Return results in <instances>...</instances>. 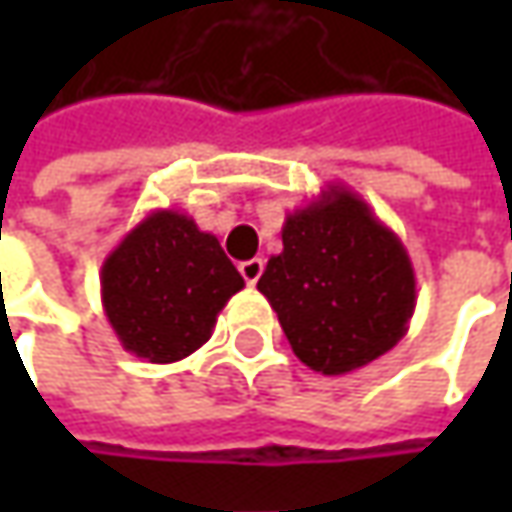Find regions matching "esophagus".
<instances>
[{
    "label": "esophagus",
    "mask_w": 512,
    "mask_h": 512,
    "mask_svg": "<svg viewBox=\"0 0 512 512\" xmlns=\"http://www.w3.org/2000/svg\"><path fill=\"white\" fill-rule=\"evenodd\" d=\"M262 270H265V262H262V259H247V262L239 265V273H242V279H245L247 285H256L259 276H262Z\"/></svg>",
    "instance_id": "obj_1"
}]
</instances>
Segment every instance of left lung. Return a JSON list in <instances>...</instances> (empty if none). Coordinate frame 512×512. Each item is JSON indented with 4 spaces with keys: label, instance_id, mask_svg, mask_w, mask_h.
I'll return each mask as SVG.
<instances>
[{
    "label": "left lung",
    "instance_id": "obj_1",
    "mask_svg": "<svg viewBox=\"0 0 512 512\" xmlns=\"http://www.w3.org/2000/svg\"><path fill=\"white\" fill-rule=\"evenodd\" d=\"M282 245L256 287L310 370L344 376L402 342L416 310L413 262L359 193L327 185L287 213Z\"/></svg>",
    "mask_w": 512,
    "mask_h": 512
}]
</instances>
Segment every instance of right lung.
I'll return each mask as SVG.
<instances>
[{
	"mask_svg": "<svg viewBox=\"0 0 512 512\" xmlns=\"http://www.w3.org/2000/svg\"><path fill=\"white\" fill-rule=\"evenodd\" d=\"M102 307L122 347L153 364L190 356L245 279L213 233L179 210H153L102 265Z\"/></svg>",
	"mask_w": 512,
	"mask_h": 512,
	"instance_id": "1",
	"label": "right lung"
}]
</instances>
